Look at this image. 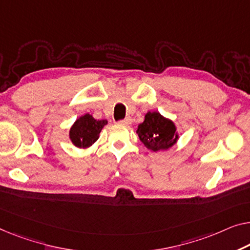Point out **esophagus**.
<instances>
[{
	"mask_svg": "<svg viewBox=\"0 0 250 250\" xmlns=\"http://www.w3.org/2000/svg\"><path fill=\"white\" fill-rule=\"evenodd\" d=\"M132 122V119L130 118V117H126V118H125L124 120H121L120 121V124H122V125H130Z\"/></svg>",
	"mask_w": 250,
	"mask_h": 250,
	"instance_id": "34e87169",
	"label": "esophagus"
}]
</instances>
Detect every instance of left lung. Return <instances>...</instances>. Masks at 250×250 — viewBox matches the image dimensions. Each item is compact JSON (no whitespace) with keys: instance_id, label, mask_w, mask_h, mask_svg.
<instances>
[{"instance_id":"8db88e82","label":"left lung","mask_w":250,"mask_h":250,"mask_svg":"<svg viewBox=\"0 0 250 250\" xmlns=\"http://www.w3.org/2000/svg\"><path fill=\"white\" fill-rule=\"evenodd\" d=\"M137 133L141 143L152 151L168 149L178 139L175 125L158 112H148L145 121L138 125Z\"/></svg>"}]
</instances>
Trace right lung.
<instances>
[{"label": "right lung", "mask_w": 250, "mask_h": 250, "mask_svg": "<svg viewBox=\"0 0 250 250\" xmlns=\"http://www.w3.org/2000/svg\"><path fill=\"white\" fill-rule=\"evenodd\" d=\"M106 120H95L92 115L85 114L77 119L69 131V138L76 147L86 148L98 140Z\"/></svg>", "instance_id": "add662e5"}]
</instances>
